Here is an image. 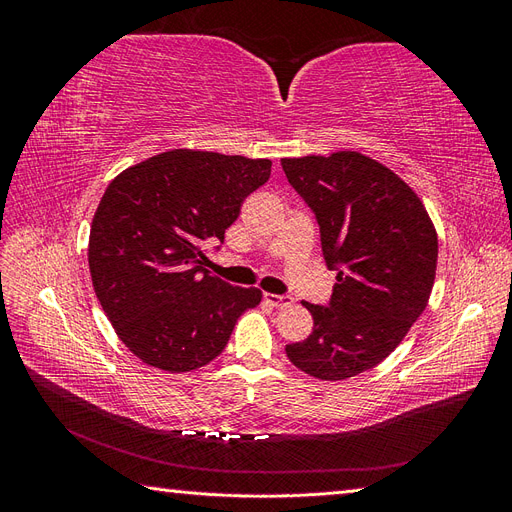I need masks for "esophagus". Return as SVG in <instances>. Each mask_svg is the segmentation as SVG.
I'll use <instances>...</instances> for the list:
<instances>
[{"instance_id":"1","label":"esophagus","mask_w":512,"mask_h":512,"mask_svg":"<svg viewBox=\"0 0 512 512\" xmlns=\"http://www.w3.org/2000/svg\"><path fill=\"white\" fill-rule=\"evenodd\" d=\"M265 299H267L273 307H288V305H292V297H288V294H271V292H265Z\"/></svg>"}]
</instances>
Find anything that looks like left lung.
<instances>
[{"label": "left lung", "instance_id": "8db88e82", "mask_svg": "<svg viewBox=\"0 0 512 512\" xmlns=\"http://www.w3.org/2000/svg\"><path fill=\"white\" fill-rule=\"evenodd\" d=\"M288 183L312 209L322 256L337 284L327 305L303 303L314 331L288 344L294 367L346 380L376 367L425 312L438 237L418 196L363 153L284 158Z\"/></svg>", "mask_w": 512, "mask_h": 512}]
</instances>
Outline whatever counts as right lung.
I'll return each instance as SVG.
<instances>
[{
    "mask_svg": "<svg viewBox=\"0 0 512 512\" xmlns=\"http://www.w3.org/2000/svg\"><path fill=\"white\" fill-rule=\"evenodd\" d=\"M269 175V160L175 149L108 183L89 232L91 282L143 363L170 374L211 363L260 303L258 288L209 275L203 260Z\"/></svg>",
    "mask_w": 512,
    "mask_h": 512,
    "instance_id": "right-lung-1",
    "label": "right lung"
}]
</instances>
